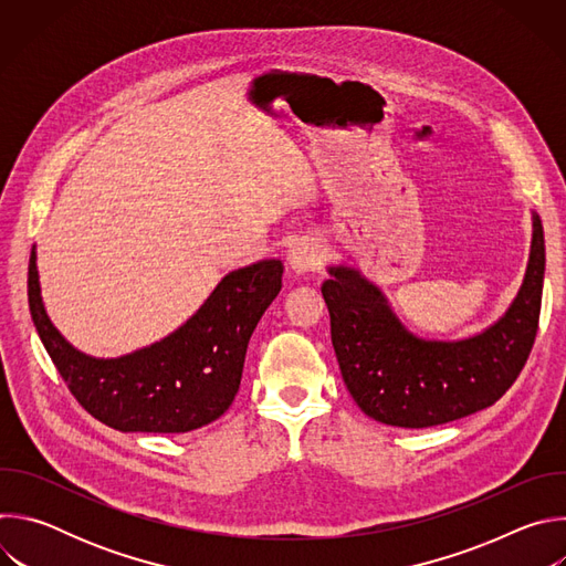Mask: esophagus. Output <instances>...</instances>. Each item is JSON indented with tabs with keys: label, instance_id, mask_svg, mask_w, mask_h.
I'll return each instance as SVG.
<instances>
[{
	"label": "esophagus",
	"instance_id": "esophagus-1",
	"mask_svg": "<svg viewBox=\"0 0 566 566\" xmlns=\"http://www.w3.org/2000/svg\"><path fill=\"white\" fill-rule=\"evenodd\" d=\"M319 264V253H317V247L313 244V241L304 239L300 241V244L291 251L289 255V269L297 275L302 273H308V271H315Z\"/></svg>",
	"mask_w": 566,
	"mask_h": 566
}]
</instances>
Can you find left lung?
Returning a JSON list of instances; mask_svg holds the SVG:
<instances>
[{
    "instance_id": "obj_1",
    "label": "left lung",
    "mask_w": 566,
    "mask_h": 566,
    "mask_svg": "<svg viewBox=\"0 0 566 566\" xmlns=\"http://www.w3.org/2000/svg\"><path fill=\"white\" fill-rule=\"evenodd\" d=\"M322 297L343 380L358 408L385 426L432 428L491 408L533 349L544 282V230L533 214L531 258L509 311L465 340H423L400 325L385 295L349 266H332Z\"/></svg>"
}]
</instances>
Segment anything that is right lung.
<instances>
[{
	"mask_svg": "<svg viewBox=\"0 0 566 566\" xmlns=\"http://www.w3.org/2000/svg\"><path fill=\"white\" fill-rule=\"evenodd\" d=\"M282 273L280 260L237 269L175 334L107 360L80 354L51 325L35 249L29 260V308L55 369L94 419L120 432L179 434L212 423L230 408L249 340L282 289Z\"/></svg>",
	"mask_w": 566,
	"mask_h": 566,
	"instance_id": "add662e5",
	"label": "right lung"
}]
</instances>
